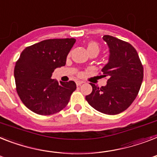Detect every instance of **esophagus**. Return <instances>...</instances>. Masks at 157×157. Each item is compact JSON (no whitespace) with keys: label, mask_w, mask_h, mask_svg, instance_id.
<instances>
[{"label":"esophagus","mask_w":157,"mask_h":157,"mask_svg":"<svg viewBox=\"0 0 157 157\" xmlns=\"http://www.w3.org/2000/svg\"><path fill=\"white\" fill-rule=\"evenodd\" d=\"M83 81H76V85H77V86H80V85H81L83 84Z\"/></svg>","instance_id":"1"}]
</instances>
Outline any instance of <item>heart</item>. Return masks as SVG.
I'll return each mask as SVG.
<instances>
[{
    "mask_svg": "<svg viewBox=\"0 0 157 157\" xmlns=\"http://www.w3.org/2000/svg\"><path fill=\"white\" fill-rule=\"evenodd\" d=\"M100 48H99L98 43L97 42L91 41L87 43V52L89 54L90 53H95V54H98Z\"/></svg>",
    "mask_w": 157,
    "mask_h": 157,
    "instance_id": "b5f03b06",
    "label": "heart"
}]
</instances>
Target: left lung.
I'll return each instance as SVG.
<instances>
[{"mask_svg":"<svg viewBox=\"0 0 157 157\" xmlns=\"http://www.w3.org/2000/svg\"><path fill=\"white\" fill-rule=\"evenodd\" d=\"M102 39L109 51L108 63L101 69V77H107V84L99 88L90 83L93 91L85 99L98 111L114 115L127 109L137 97L144 68L136 50L130 43L110 35Z\"/></svg>","mask_w":157,"mask_h":157,"instance_id":"left-lung-1","label":"left lung"}]
</instances>
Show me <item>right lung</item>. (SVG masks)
Here are the masks:
<instances>
[{"mask_svg": "<svg viewBox=\"0 0 157 157\" xmlns=\"http://www.w3.org/2000/svg\"><path fill=\"white\" fill-rule=\"evenodd\" d=\"M75 39H47L25 48L14 67L17 93L24 105L35 114L50 115L67 105L76 83L52 79L57 67L64 66Z\"/></svg>", "mask_w": 157, "mask_h": 157, "instance_id": "1", "label": "right lung"}]
</instances>
